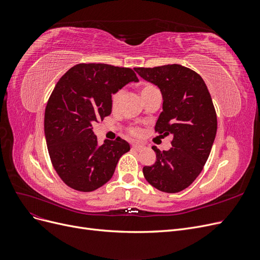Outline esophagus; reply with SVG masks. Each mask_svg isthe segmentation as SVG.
Listing matches in <instances>:
<instances>
[{"label": "esophagus", "mask_w": 260, "mask_h": 260, "mask_svg": "<svg viewBox=\"0 0 260 260\" xmlns=\"http://www.w3.org/2000/svg\"><path fill=\"white\" fill-rule=\"evenodd\" d=\"M132 148H133V149H136V151H140V149H142V148H143V145L138 144V143H135V144H132Z\"/></svg>", "instance_id": "obj_1"}]
</instances>
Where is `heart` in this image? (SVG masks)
Masks as SVG:
<instances>
[{
    "mask_svg": "<svg viewBox=\"0 0 260 260\" xmlns=\"http://www.w3.org/2000/svg\"><path fill=\"white\" fill-rule=\"evenodd\" d=\"M153 88H154V86H152V85H144L143 88L141 89V94L144 93V92H146V91H148V90H151V89H153ZM121 95H122V91H117L116 93H114V94H113V96H112V105H113V107H116V106L118 105V103H119V101H120ZM132 132L138 133L139 131L133 129V130H132Z\"/></svg>",
    "mask_w": 260,
    "mask_h": 260,
    "instance_id": "1",
    "label": "heart"
}]
</instances>
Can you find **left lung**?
Masks as SVG:
<instances>
[{
  "label": "left lung",
  "mask_w": 260,
  "mask_h": 260,
  "mask_svg": "<svg viewBox=\"0 0 260 260\" xmlns=\"http://www.w3.org/2000/svg\"><path fill=\"white\" fill-rule=\"evenodd\" d=\"M135 70L160 90L162 112L155 130L174 137L168 151L152 147L156 161L143 167V175L157 190L178 193L201 174L214 144L217 116L211 96L202 77L182 65Z\"/></svg>",
  "instance_id": "left-lung-1"
}]
</instances>
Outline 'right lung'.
I'll return each instance as SVG.
<instances>
[{
  "mask_svg": "<svg viewBox=\"0 0 260 260\" xmlns=\"http://www.w3.org/2000/svg\"><path fill=\"white\" fill-rule=\"evenodd\" d=\"M139 79L130 68L79 64L62 76L49 99L44 136L54 169L81 192L104 185L130 145L120 138L100 145L93 123L112 113V95Z\"/></svg>",
  "mask_w": 260,
  "mask_h": 260,
  "instance_id": "obj_1",
  "label": "right lung"
}]
</instances>
